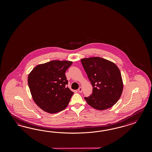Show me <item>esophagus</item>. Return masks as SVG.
<instances>
[{"label":"esophagus","instance_id":"obj_1","mask_svg":"<svg viewBox=\"0 0 152 152\" xmlns=\"http://www.w3.org/2000/svg\"><path fill=\"white\" fill-rule=\"evenodd\" d=\"M78 91L79 92H82L83 91V88H81V87H80V88H78Z\"/></svg>","mask_w":152,"mask_h":152}]
</instances>
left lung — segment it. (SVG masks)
Wrapping results in <instances>:
<instances>
[{"label": "left lung", "instance_id": "8db88e82", "mask_svg": "<svg viewBox=\"0 0 152 152\" xmlns=\"http://www.w3.org/2000/svg\"><path fill=\"white\" fill-rule=\"evenodd\" d=\"M81 62L93 87L92 94L84 97L88 104L99 110H106L115 105L123 89L118 66L99 57L83 58Z\"/></svg>", "mask_w": 152, "mask_h": 152}]
</instances>
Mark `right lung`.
<instances>
[{
	"label": "right lung",
	"mask_w": 152,
	"mask_h": 152,
	"mask_svg": "<svg viewBox=\"0 0 152 152\" xmlns=\"http://www.w3.org/2000/svg\"><path fill=\"white\" fill-rule=\"evenodd\" d=\"M72 64L68 61H51L37 65L28 75L33 99L43 110L53 114L68 105L74 92L67 86L65 72Z\"/></svg>",
	"instance_id": "obj_1"
}]
</instances>
